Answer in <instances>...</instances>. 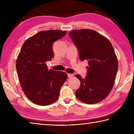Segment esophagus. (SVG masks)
Here are the masks:
<instances>
[{
	"mask_svg": "<svg viewBox=\"0 0 134 134\" xmlns=\"http://www.w3.org/2000/svg\"><path fill=\"white\" fill-rule=\"evenodd\" d=\"M67 75H68V77L69 78H72L74 76V75L71 74H67Z\"/></svg>",
	"mask_w": 134,
	"mask_h": 134,
	"instance_id": "34e87169",
	"label": "esophagus"
}]
</instances>
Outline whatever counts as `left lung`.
<instances>
[{
  "label": "left lung",
  "instance_id": "8db88e82",
  "mask_svg": "<svg viewBox=\"0 0 134 134\" xmlns=\"http://www.w3.org/2000/svg\"><path fill=\"white\" fill-rule=\"evenodd\" d=\"M69 35L78 48L79 59L87 60L89 65L85 79L75 75L81 82L75 95L84 103H98L109 95L114 85L118 70L114 49L109 40L93 30H75Z\"/></svg>",
  "mask_w": 134,
  "mask_h": 134
}]
</instances>
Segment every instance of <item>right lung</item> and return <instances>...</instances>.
Returning a JSON list of instances; mask_svg holds the SVG:
<instances>
[{"label":"right lung","instance_id":"1","mask_svg":"<svg viewBox=\"0 0 134 134\" xmlns=\"http://www.w3.org/2000/svg\"><path fill=\"white\" fill-rule=\"evenodd\" d=\"M67 31H41L27 39L20 51L16 69L24 93L33 103L41 106L52 104L67 78V73L48 70L45 62L53 58V42Z\"/></svg>","mask_w":134,"mask_h":134}]
</instances>
